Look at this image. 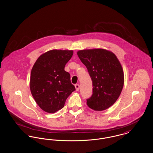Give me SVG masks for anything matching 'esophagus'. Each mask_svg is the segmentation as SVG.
Here are the masks:
<instances>
[{
    "instance_id": "1",
    "label": "esophagus",
    "mask_w": 153,
    "mask_h": 153,
    "mask_svg": "<svg viewBox=\"0 0 153 153\" xmlns=\"http://www.w3.org/2000/svg\"><path fill=\"white\" fill-rule=\"evenodd\" d=\"M75 88H76V90L78 91L80 90V85H79V84H76L75 85Z\"/></svg>"
}]
</instances>
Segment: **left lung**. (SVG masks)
Here are the masks:
<instances>
[{"instance_id": "1", "label": "left lung", "mask_w": 153, "mask_h": 153, "mask_svg": "<svg viewBox=\"0 0 153 153\" xmlns=\"http://www.w3.org/2000/svg\"><path fill=\"white\" fill-rule=\"evenodd\" d=\"M77 55L86 66L93 81V95L87 100L95 111L105 110L118 100L124 84V73L117 56L101 49L79 50Z\"/></svg>"}]
</instances>
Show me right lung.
I'll return each mask as SVG.
<instances>
[{
    "label": "right lung",
    "instance_id": "1",
    "mask_svg": "<svg viewBox=\"0 0 153 153\" xmlns=\"http://www.w3.org/2000/svg\"><path fill=\"white\" fill-rule=\"evenodd\" d=\"M73 54V50L49 51L37 59L32 68L30 91L36 103L46 112L52 114L62 109L76 90L70 74L65 71Z\"/></svg>",
    "mask_w": 153,
    "mask_h": 153
}]
</instances>
